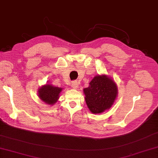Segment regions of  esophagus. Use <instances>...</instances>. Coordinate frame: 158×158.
Masks as SVG:
<instances>
[{
    "mask_svg": "<svg viewBox=\"0 0 158 158\" xmlns=\"http://www.w3.org/2000/svg\"><path fill=\"white\" fill-rule=\"evenodd\" d=\"M78 84L77 81H73L72 82H71V87H72V88L76 89L77 88H78Z\"/></svg>",
    "mask_w": 158,
    "mask_h": 158,
    "instance_id": "1",
    "label": "esophagus"
}]
</instances>
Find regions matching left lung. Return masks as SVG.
I'll list each match as a JSON object with an SVG mask.
<instances>
[{
  "label": "left lung",
  "mask_w": 158,
  "mask_h": 158,
  "mask_svg": "<svg viewBox=\"0 0 158 158\" xmlns=\"http://www.w3.org/2000/svg\"><path fill=\"white\" fill-rule=\"evenodd\" d=\"M85 101L93 114H101L111 107L118 95L116 83L106 75L96 76L84 89Z\"/></svg>",
  "instance_id": "1"
}]
</instances>
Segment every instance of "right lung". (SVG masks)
Wrapping results in <instances>:
<instances>
[{"label": "right lung", "instance_id": "obj_1", "mask_svg": "<svg viewBox=\"0 0 158 158\" xmlns=\"http://www.w3.org/2000/svg\"><path fill=\"white\" fill-rule=\"evenodd\" d=\"M62 90V88H59L52 86V85L47 84L42 86L38 89V97L47 105H53L58 101L59 94Z\"/></svg>", "mask_w": 158, "mask_h": 158}]
</instances>
